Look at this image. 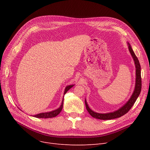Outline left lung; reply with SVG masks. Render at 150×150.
I'll return each instance as SVG.
<instances>
[{
	"label": "left lung",
	"mask_w": 150,
	"mask_h": 150,
	"mask_svg": "<svg viewBox=\"0 0 150 150\" xmlns=\"http://www.w3.org/2000/svg\"><path fill=\"white\" fill-rule=\"evenodd\" d=\"M129 50L132 55V57L134 59L135 62L136 68V86L134 91L130 99L128 100V101L126 103L123 107L120 108L119 110L114 112H110L107 114H99L93 112V111L89 108L87 102H86L85 100V105L86 108L87 109V111L89 113V114L96 119H100V120H111L114 119H117V118H119L123 115L127 114L130 109L132 108V106L135 103V102L138 98L139 96L140 95V93L142 89V79H141V69H140V65L139 61L138 58L136 56L134 52H133L131 47L130 46L129 44Z\"/></svg>",
	"instance_id": "obj_1"
}]
</instances>
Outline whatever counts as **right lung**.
Masks as SVG:
<instances>
[{
	"instance_id": "obj_1",
	"label": "right lung",
	"mask_w": 150,
	"mask_h": 150,
	"mask_svg": "<svg viewBox=\"0 0 150 150\" xmlns=\"http://www.w3.org/2000/svg\"><path fill=\"white\" fill-rule=\"evenodd\" d=\"M74 85H69L68 86H67V87L65 89V91H64V95H65V93L71 88H72L73 86ZM63 100H64V98H63L62 99V103H61V106L56 109L54 110V111H51V112H44V113H41V114H36L35 115H34L35 117H36V118H52V117H56L57 115H58L61 111V110L62 109V106H63Z\"/></svg>"
}]
</instances>
